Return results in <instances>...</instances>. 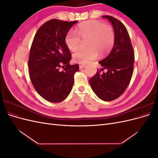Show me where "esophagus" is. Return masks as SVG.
Instances as JSON below:
<instances>
[{"mask_svg": "<svg viewBox=\"0 0 158 158\" xmlns=\"http://www.w3.org/2000/svg\"><path fill=\"white\" fill-rule=\"evenodd\" d=\"M85 64H80L79 65V67H80V69H84V67H85Z\"/></svg>", "mask_w": 158, "mask_h": 158, "instance_id": "esophagus-1", "label": "esophagus"}]
</instances>
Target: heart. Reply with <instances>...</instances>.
I'll use <instances>...</instances> for the list:
<instances>
[{
    "instance_id": "obj_1",
    "label": "heart",
    "mask_w": 158,
    "mask_h": 158,
    "mask_svg": "<svg viewBox=\"0 0 158 158\" xmlns=\"http://www.w3.org/2000/svg\"><path fill=\"white\" fill-rule=\"evenodd\" d=\"M76 32L69 31L65 36V44L71 51H75L82 45V41L87 46L85 49H80L73 54L75 62L86 64L96 59L98 52L104 55L113 46L114 33L113 27L106 23L90 20L84 22L77 27Z\"/></svg>"
}]
</instances>
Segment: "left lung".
I'll return each mask as SVG.
<instances>
[{
  "label": "left lung",
  "instance_id": "1",
  "mask_svg": "<svg viewBox=\"0 0 158 158\" xmlns=\"http://www.w3.org/2000/svg\"><path fill=\"white\" fill-rule=\"evenodd\" d=\"M113 25L114 45L106 58L99 63L103 69L89 80L94 93L101 99L111 102L124 93L131 82L133 73L135 52L126 27L117 18L103 16ZM107 69L106 73L102 72Z\"/></svg>",
  "mask_w": 158,
  "mask_h": 158
}]
</instances>
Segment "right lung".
Here are the masks:
<instances>
[{"label":"right lung","instance_id":"add662e5","mask_svg":"<svg viewBox=\"0 0 158 158\" xmlns=\"http://www.w3.org/2000/svg\"><path fill=\"white\" fill-rule=\"evenodd\" d=\"M76 22L52 19L38 29L33 38L28 60L30 77L37 92L48 102L63 101L73 88L79 65L69 64L72 56L64 39Z\"/></svg>","mask_w":158,"mask_h":158}]
</instances>
